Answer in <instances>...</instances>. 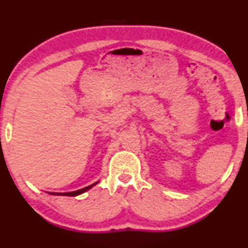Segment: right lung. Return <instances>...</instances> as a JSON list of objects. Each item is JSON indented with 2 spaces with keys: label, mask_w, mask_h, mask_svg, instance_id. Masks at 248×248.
<instances>
[{
  "label": "right lung",
  "mask_w": 248,
  "mask_h": 248,
  "mask_svg": "<svg viewBox=\"0 0 248 248\" xmlns=\"http://www.w3.org/2000/svg\"><path fill=\"white\" fill-rule=\"evenodd\" d=\"M96 184H98V182H96V183H94V184L90 185V186H87V187H84V188H82V189H78V190H75V191H70V192H49V194H50V195H59V196H69V197H75V196H78V195L83 194V192H85V191H87V190H90L91 188L93 187V186H95Z\"/></svg>",
  "instance_id": "right-lung-1"
}]
</instances>
